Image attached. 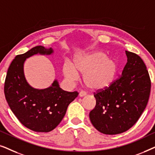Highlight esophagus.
Wrapping results in <instances>:
<instances>
[{"label": "esophagus", "mask_w": 155, "mask_h": 155, "mask_svg": "<svg viewBox=\"0 0 155 155\" xmlns=\"http://www.w3.org/2000/svg\"><path fill=\"white\" fill-rule=\"evenodd\" d=\"M86 92H83V91H81V92H80V93H79V96L80 97H84V96H86Z\"/></svg>", "instance_id": "esophagus-1"}]
</instances>
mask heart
<instances>
[{
    "instance_id": "b5f03b06",
    "label": "heart",
    "mask_w": 155,
    "mask_h": 155,
    "mask_svg": "<svg viewBox=\"0 0 155 155\" xmlns=\"http://www.w3.org/2000/svg\"><path fill=\"white\" fill-rule=\"evenodd\" d=\"M117 72L115 61L101 51H94L77 56L73 64L65 63L63 66V75L68 82L74 83L79 74L86 87L92 90H101L111 85Z\"/></svg>"
}]
</instances>
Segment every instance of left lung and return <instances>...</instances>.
I'll return each instance as SVG.
<instances>
[{"label":"left lung","mask_w":155,"mask_h":155,"mask_svg":"<svg viewBox=\"0 0 155 155\" xmlns=\"http://www.w3.org/2000/svg\"><path fill=\"white\" fill-rule=\"evenodd\" d=\"M127 63L120 78L109 87L94 95L96 106L90 119L97 130L116 135L128 130L137 121L149 99L151 82L143 61L126 51Z\"/></svg>","instance_id":"obj_1"}]
</instances>
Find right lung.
Segmentation results:
<instances>
[{
    "instance_id": "right-lung-1",
    "label": "right lung",
    "mask_w": 155,
    "mask_h": 155,
    "mask_svg": "<svg viewBox=\"0 0 155 155\" xmlns=\"http://www.w3.org/2000/svg\"><path fill=\"white\" fill-rule=\"evenodd\" d=\"M52 48L33 47L18 55L12 61L6 75L4 92L11 111L23 126L35 132H50L60 124L68 105L78 97V92H66L57 80L45 89L34 88L24 73L27 58L36 54L51 55Z\"/></svg>"
}]
</instances>
